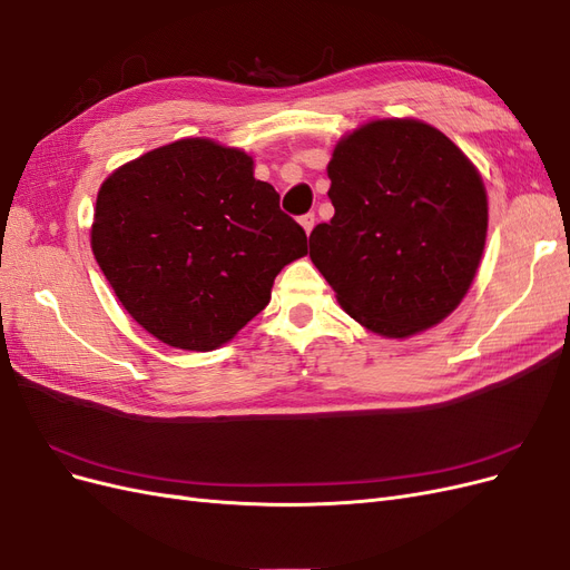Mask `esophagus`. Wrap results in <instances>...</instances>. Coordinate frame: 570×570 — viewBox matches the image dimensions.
Segmentation results:
<instances>
[{
  "label": "esophagus",
  "instance_id": "34e87169",
  "mask_svg": "<svg viewBox=\"0 0 570 570\" xmlns=\"http://www.w3.org/2000/svg\"><path fill=\"white\" fill-rule=\"evenodd\" d=\"M299 223H302V228H304V230H306V235H308V233L314 230V226H316V214H312V212L304 214V216L299 218Z\"/></svg>",
  "mask_w": 570,
  "mask_h": 570
}]
</instances>
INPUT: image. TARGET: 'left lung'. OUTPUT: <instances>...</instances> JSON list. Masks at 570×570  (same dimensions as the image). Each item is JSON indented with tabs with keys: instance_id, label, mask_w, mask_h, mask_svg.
<instances>
[{
	"instance_id": "1",
	"label": "left lung",
	"mask_w": 570,
	"mask_h": 570,
	"mask_svg": "<svg viewBox=\"0 0 570 570\" xmlns=\"http://www.w3.org/2000/svg\"><path fill=\"white\" fill-rule=\"evenodd\" d=\"M335 216L308 256L344 312L368 331L406 337L450 316L485 249L488 195L475 166L438 128L373 120L327 164Z\"/></svg>"
}]
</instances>
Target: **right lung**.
<instances>
[{"label":"right lung","instance_id":"right-lung-1","mask_svg":"<svg viewBox=\"0 0 570 570\" xmlns=\"http://www.w3.org/2000/svg\"><path fill=\"white\" fill-rule=\"evenodd\" d=\"M92 252L147 333L209 352L264 312L275 275L306 254V233L245 151L187 137L99 187Z\"/></svg>","mask_w":570,"mask_h":570}]
</instances>
